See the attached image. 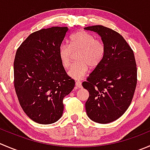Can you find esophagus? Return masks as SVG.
Masks as SVG:
<instances>
[{
    "mask_svg": "<svg viewBox=\"0 0 150 150\" xmlns=\"http://www.w3.org/2000/svg\"><path fill=\"white\" fill-rule=\"evenodd\" d=\"M75 86H76V87L78 88H81V87H82V84H81V81H76V82H75Z\"/></svg>",
    "mask_w": 150,
    "mask_h": 150,
    "instance_id": "1",
    "label": "esophagus"
}]
</instances>
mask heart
<instances>
[{
  "instance_id": "1",
  "label": "heart",
  "mask_w": 150,
  "mask_h": 150,
  "mask_svg": "<svg viewBox=\"0 0 150 150\" xmlns=\"http://www.w3.org/2000/svg\"><path fill=\"white\" fill-rule=\"evenodd\" d=\"M72 51H80L78 55L79 62L72 65L68 75L72 79L81 80L86 75L89 66L94 68L101 63L105 55V46L91 33L80 30L71 36L69 45L63 43L59 46V57L64 67L67 68L70 64Z\"/></svg>"
}]
</instances>
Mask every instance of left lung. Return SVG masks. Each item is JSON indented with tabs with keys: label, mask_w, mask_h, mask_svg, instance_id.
I'll return each instance as SVG.
<instances>
[{
	"label": "left lung",
	"mask_w": 150,
	"mask_h": 150,
	"mask_svg": "<svg viewBox=\"0 0 150 150\" xmlns=\"http://www.w3.org/2000/svg\"><path fill=\"white\" fill-rule=\"evenodd\" d=\"M101 37L105 55L82 86L89 92L86 102L88 118L107 124L124 114L131 103L137 83L133 51L122 36L103 25L84 28Z\"/></svg>",
	"instance_id": "obj_1"
}]
</instances>
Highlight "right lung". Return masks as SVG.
Instances as JSON below:
<instances>
[{"label": "right lung", "mask_w": 150, "mask_h": 150, "mask_svg": "<svg viewBox=\"0 0 150 150\" xmlns=\"http://www.w3.org/2000/svg\"><path fill=\"white\" fill-rule=\"evenodd\" d=\"M68 30L57 26L34 32L16 53V94L26 115L39 124H52L62 117L64 98L75 86L59 57V47Z\"/></svg>", "instance_id": "1"}]
</instances>
